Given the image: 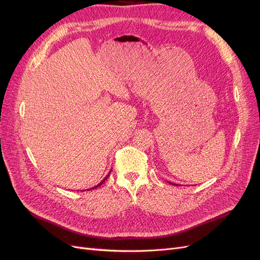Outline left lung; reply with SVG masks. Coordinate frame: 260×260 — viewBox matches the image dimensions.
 Listing matches in <instances>:
<instances>
[{
    "instance_id": "8db88e82",
    "label": "left lung",
    "mask_w": 260,
    "mask_h": 260,
    "mask_svg": "<svg viewBox=\"0 0 260 260\" xmlns=\"http://www.w3.org/2000/svg\"><path fill=\"white\" fill-rule=\"evenodd\" d=\"M169 183H170V184H174V183H171V182H169ZM174 185H178V184H174Z\"/></svg>"
}]
</instances>
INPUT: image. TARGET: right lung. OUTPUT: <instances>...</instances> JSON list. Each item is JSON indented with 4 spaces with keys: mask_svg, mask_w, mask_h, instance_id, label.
<instances>
[{
    "mask_svg": "<svg viewBox=\"0 0 260 260\" xmlns=\"http://www.w3.org/2000/svg\"><path fill=\"white\" fill-rule=\"evenodd\" d=\"M111 171H112V170H111ZM111 171H109V174H111ZM109 174H108V175H107V176H106V177H105V178H104V179H103V180H102V181H101V182H100V183H99V184H98V185H95V186H94V187H92V188H95V187H98V186H100V185H102V184H103V183H104V182H105V180H106V179H107V178H108V176H109ZM92 188H90V190H92Z\"/></svg>",
    "mask_w": 260,
    "mask_h": 260,
    "instance_id": "1",
    "label": "right lung"
}]
</instances>
